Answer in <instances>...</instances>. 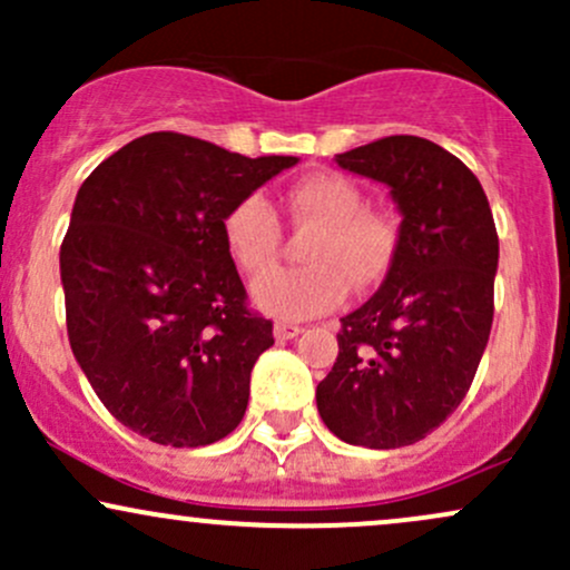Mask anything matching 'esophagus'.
Wrapping results in <instances>:
<instances>
[{
  "label": "esophagus",
  "mask_w": 570,
  "mask_h": 570,
  "mask_svg": "<svg viewBox=\"0 0 570 570\" xmlns=\"http://www.w3.org/2000/svg\"><path fill=\"white\" fill-rule=\"evenodd\" d=\"M299 332H303V326L299 324H276V340H292V337H297Z\"/></svg>",
  "instance_id": "34e87169"
}]
</instances>
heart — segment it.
Masks as SVG:
<instances>
[{
    "instance_id": "obj_1",
    "label": "heart",
    "mask_w": 570,
    "mask_h": 570,
    "mask_svg": "<svg viewBox=\"0 0 570 570\" xmlns=\"http://www.w3.org/2000/svg\"><path fill=\"white\" fill-rule=\"evenodd\" d=\"M364 189L345 174L316 171L294 181L286 212L294 227H313L303 267H286L254 284V303L281 322L322 316L356 292L375 289L389 276L399 248V225L383 208L364 206ZM222 238L235 265L257 278L276 265L281 222L265 195L235 200L222 219Z\"/></svg>"
}]
</instances>
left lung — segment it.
I'll return each instance as SVG.
<instances>
[{"label":"left lung","mask_w":570,"mask_h":570,"mask_svg":"<svg viewBox=\"0 0 570 570\" xmlns=\"http://www.w3.org/2000/svg\"><path fill=\"white\" fill-rule=\"evenodd\" d=\"M337 163L385 181L404 219L383 286L340 318L318 415L348 444L404 448L448 421L474 381L493 326L499 233L480 179L440 144L385 136Z\"/></svg>","instance_id":"left-lung-1"}]
</instances>
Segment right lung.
Returning a JSON list of instances; mask_svg holds the SVG:
<instances>
[{"mask_svg":"<svg viewBox=\"0 0 570 570\" xmlns=\"http://www.w3.org/2000/svg\"><path fill=\"white\" fill-rule=\"evenodd\" d=\"M294 163L158 130L82 181L61 244L67 332L122 426L198 448L240 423L273 322L248 305L222 219Z\"/></svg>","mask_w":570,"mask_h":570,"instance_id":"right-lung-1","label":"right lung"}]
</instances>
